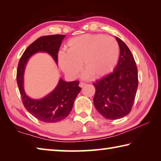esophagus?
Returning <instances> with one entry per match:
<instances>
[{
  "mask_svg": "<svg viewBox=\"0 0 161 161\" xmlns=\"http://www.w3.org/2000/svg\"><path fill=\"white\" fill-rule=\"evenodd\" d=\"M85 85H86V84L84 83V82H80V86L81 87V88H82V87H84Z\"/></svg>",
  "mask_w": 161,
  "mask_h": 161,
  "instance_id": "obj_1",
  "label": "esophagus"
}]
</instances>
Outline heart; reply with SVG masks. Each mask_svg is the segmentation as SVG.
<instances>
[{
	"label": "heart",
	"mask_w": 161,
	"mask_h": 161,
	"mask_svg": "<svg viewBox=\"0 0 161 161\" xmlns=\"http://www.w3.org/2000/svg\"><path fill=\"white\" fill-rule=\"evenodd\" d=\"M66 53L59 54V64L70 78L77 77L82 67L84 78L92 75L102 78L112 72L119 61L120 48L112 37L102 34H86L73 37L67 42Z\"/></svg>",
	"instance_id": "1"
}]
</instances>
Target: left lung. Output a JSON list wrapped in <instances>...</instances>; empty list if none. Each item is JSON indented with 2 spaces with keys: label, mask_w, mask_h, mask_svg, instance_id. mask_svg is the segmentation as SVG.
<instances>
[{
  "label": "left lung",
  "mask_w": 161,
  "mask_h": 161,
  "mask_svg": "<svg viewBox=\"0 0 161 161\" xmlns=\"http://www.w3.org/2000/svg\"><path fill=\"white\" fill-rule=\"evenodd\" d=\"M120 54L114 71L94 83L96 89L94 105L103 117L111 120L128 115L131 110L137 91L138 69L133 54L119 37Z\"/></svg>",
  "instance_id": "left-lung-1"
}]
</instances>
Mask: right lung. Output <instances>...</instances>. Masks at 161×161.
<instances>
[{
	"instance_id": "obj_1",
	"label": "right lung",
	"mask_w": 161,
	"mask_h": 161,
	"mask_svg": "<svg viewBox=\"0 0 161 161\" xmlns=\"http://www.w3.org/2000/svg\"><path fill=\"white\" fill-rule=\"evenodd\" d=\"M63 35H53L40 37L24 52L19 61L17 70V83L25 108L29 113L41 121L55 123L64 119L73 107L76 97L81 91L78 81H65L59 79L53 92L40 99H32L24 89V72L28 59L38 53H46L58 64V53Z\"/></svg>"
}]
</instances>
